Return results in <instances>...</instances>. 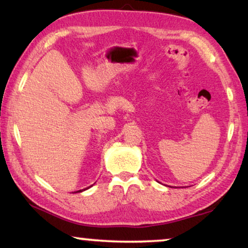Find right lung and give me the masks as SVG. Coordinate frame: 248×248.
Returning a JSON list of instances; mask_svg holds the SVG:
<instances>
[{
	"label": "right lung",
	"instance_id": "obj_1",
	"mask_svg": "<svg viewBox=\"0 0 248 248\" xmlns=\"http://www.w3.org/2000/svg\"><path fill=\"white\" fill-rule=\"evenodd\" d=\"M82 190H85V189H82ZM82 190H78V191H77V193H80V191H82Z\"/></svg>",
	"mask_w": 248,
	"mask_h": 248
}]
</instances>
